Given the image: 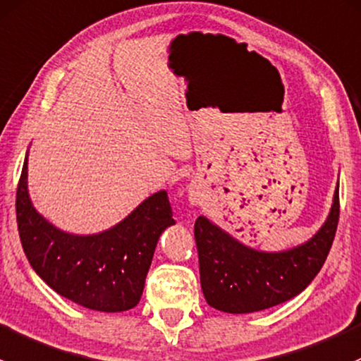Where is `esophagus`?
<instances>
[{
	"instance_id": "esophagus-1",
	"label": "esophagus",
	"mask_w": 361,
	"mask_h": 361,
	"mask_svg": "<svg viewBox=\"0 0 361 361\" xmlns=\"http://www.w3.org/2000/svg\"><path fill=\"white\" fill-rule=\"evenodd\" d=\"M189 202H191V205H198V203H200V200L196 198L195 195H191V196H189Z\"/></svg>"
}]
</instances>
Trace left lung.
<instances>
[{
	"label": "left lung",
	"mask_w": 361,
	"mask_h": 361,
	"mask_svg": "<svg viewBox=\"0 0 361 361\" xmlns=\"http://www.w3.org/2000/svg\"><path fill=\"white\" fill-rule=\"evenodd\" d=\"M339 222V182L322 228L304 243L266 252L238 241L205 215L195 222L200 281L208 306L233 314L278 306L300 293L322 269Z\"/></svg>",
	"instance_id": "left-lung-1"
}]
</instances>
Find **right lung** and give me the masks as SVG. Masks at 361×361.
<instances>
[{"instance_id":"add662e5","label":"right lung","mask_w":361,"mask_h":361,"mask_svg":"<svg viewBox=\"0 0 361 361\" xmlns=\"http://www.w3.org/2000/svg\"><path fill=\"white\" fill-rule=\"evenodd\" d=\"M27 156L18 180V235L25 257L44 283L66 299L104 313L139 304L154 248L172 219L165 189L147 196L118 224L94 235H74L44 219L31 202Z\"/></svg>"}]
</instances>
